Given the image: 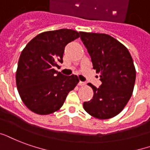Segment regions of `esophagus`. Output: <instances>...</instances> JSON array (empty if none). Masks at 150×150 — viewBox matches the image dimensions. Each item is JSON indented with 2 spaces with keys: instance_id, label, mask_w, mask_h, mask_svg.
<instances>
[{
  "instance_id": "1",
  "label": "esophagus",
  "mask_w": 150,
  "mask_h": 150,
  "mask_svg": "<svg viewBox=\"0 0 150 150\" xmlns=\"http://www.w3.org/2000/svg\"><path fill=\"white\" fill-rule=\"evenodd\" d=\"M79 85H80V86H84V85H85V83H84V82H83V81H80L79 82Z\"/></svg>"
}]
</instances>
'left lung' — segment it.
<instances>
[{
  "label": "left lung",
  "mask_w": 150,
  "mask_h": 150,
  "mask_svg": "<svg viewBox=\"0 0 150 150\" xmlns=\"http://www.w3.org/2000/svg\"><path fill=\"white\" fill-rule=\"evenodd\" d=\"M79 33L102 82L98 88L88 84L93 90V97L83 103L84 109L96 119L113 118L122 111L132 96L136 78L132 57L124 45L109 35Z\"/></svg>",
  "instance_id": "1"
}]
</instances>
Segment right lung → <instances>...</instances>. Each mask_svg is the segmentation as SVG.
<instances>
[{
    "label": "right lung",
    "instance_id": "1",
    "mask_svg": "<svg viewBox=\"0 0 150 150\" xmlns=\"http://www.w3.org/2000/svg\"><path fill=\"white\" fill-rule=\"evenodd\" d=\"M79 37L71 29L45 31L22 50L16 81L23 103L34 113L49 115L59 110L78 84L77 76H64L54 68L63 62L65 47Z\"/></svg>",
    "mask_w": 150,
    "mask_h": 150
}]
</instances>
